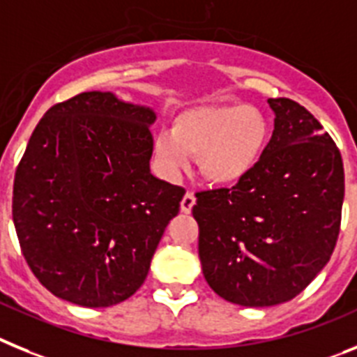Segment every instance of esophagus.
I'll list each match as a JSON object with an SVG mask.
<instances>
[{"label": "esophagus", "instance_id": "1", "mask_svg": "<svg viewBox=\"0 0 357 357\" xmlns=\"http://www.w3.org/2000/svg\"><path fill=\"white\" fill-rule=\"evenodd\" d=\"M194 204H196V196H194L192 192H187L181 199V212L190 213L192 208H194Z\"/></svg>", "mask_w": 357, "mask_h": 357}]
</instances>
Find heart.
<instances>
[{"instance_id":"heart-1","label":"heart","mask_w":357,"mask_h":357,"mask_svg":"<svg viewBox=\"0 0 357 357\" xmlns=\"http://www.w3.org/2000/svg\"><path fill=\"white\" fill-rule=\"evenodd\" d=\"M266 114L255 105H197L176 116L170 132L154 140L160 165L176 174L196 156L199 172L213 185L230 187L252 174L268 149Z\"/></svg>"}]
</instances>
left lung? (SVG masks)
<instances>
[{
	"label": "left lung",
	"mask_w": 357,
	"mask_h": 357,
	"mask_svg": "<svg viewBox=\"0 0 357 357\" xmlns=\"http://www.w3.org/2000/svg\"><path fill=\"white\" fill-rule=\"evenodd\" d=\"M275 129L252 174L231 188L197 192L199 260L208 286L244 307L302 293L336 246L345 174L321 123L289 98H269Z\"/></svg>",
	"instance_id": "1"
}]
</instances>
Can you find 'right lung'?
Instances as JSON below:
<instances>
[{"mask_svg": "<svg viewBox=\"0 0 357 357\" xmlns=\"http://www.w3.org/2000/svg\"><path fill=\"white\" fill-rule=\"evenodd\" d=\"M156 113L111 91L50 107L14 178L26 264L57 298L109 307L140 289L185 190L151 172Z\"/></svg>", "mask_w": 357, "mask_h": 357, "instance_id": "1", "label": "right lung"}]
</instances>
